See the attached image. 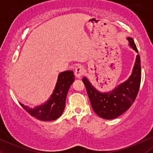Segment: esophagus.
I'll return each mask as SVG.
<instances>
[{"mask_svg":"<svg viewBox=\"0 0 153 153\" xmlns=\"http://www.w3.org/2000/svg\"><path fill=\"white\" fill-rule=\"evenodd\" d=\"M84 68L82 66H78L75 68V75L76 78H81L82 75L84 74Z\"/></svg>","mask_w":153,"mask_h":153,"instance_id":"obj_1","label":"esophagus"}]
</instances>
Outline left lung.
I'll return each instance as SVG.
<instances>
[{"instance_id": "1", "label": "left lung", "mask_w": 153, "mask_h": 153, "mask_svg": "<svg viewBox=\"0 0 153 153\" xmlns=\"http://www.w3.org/2000/svg\"><path fill=\"white\" fill-rule=\"evenodd\" d=\"M129 45L135 52L138 51L132 38L127 37ZM91 106L98 116L105 119H113L124 114L134 103L141 82L140 57L136 56L131 75L126 81L109 92L101 93L93 86L86 78H82Z\"/></svg>"}]
</instances>
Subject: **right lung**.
<instances>
[{"label":"right lung","instance_id":"obj_1","mask_svg":"<svg viewBox=\"0 0 153 153\" xmlns=\"http://www.w3.org/2000/svg\"><path fill=\"white\" fill-rule=\"evenodd\" d=\"M75 76L72 71L60 73L57 78L53 93L48 101L34 108L24 106L20 103L24 109L33 117L41 121H53L62 115L65 106L67 94L71 84L74 82Z\"/></svg>","mask_w":153,"mask_h":153}]
</instances>
